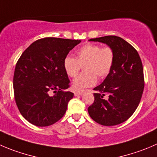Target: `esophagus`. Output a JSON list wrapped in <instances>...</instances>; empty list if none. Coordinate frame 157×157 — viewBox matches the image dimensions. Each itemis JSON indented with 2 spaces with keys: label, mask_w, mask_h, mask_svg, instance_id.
<instances>
[{
  "label": "esophagus",
  "mask_w": 157,
  "mask_h": 157,
  "mask_svg": "<svg viewBox=\"0 0 157 157\" xmlns=\"http://www.w3.org/2000/svg\"><path fill=\"white\" fill-rule=\"evenodd\" d=\"M83 94V91H75L74 95L75 96H81Z\"/></svg>",
  "instance_id": "obj_1"
}]
</instances>
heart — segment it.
<instances>
[{"label": "heart", "mask_w": 157, "mask_h": 157, "mask_svg": "<svg viewBox=\"0 0 157 157\" xmlns=\"http://www.w3.org/2000/svg\"><path fill=\"white\" fill-rule=\"evenodd\" d=\"M115 62V51L111 47L102 48L96 44H86L75 53V57L67 56L63 61V67L67 75L75 78L81 66L84 72L75 79L73 87L80 91L97 83V77L103 79L110 73Z\"/></svg>", "instance_id": "heart-1"}]
</instances>
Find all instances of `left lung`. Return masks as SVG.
<instances>
[{
	"label": "left lung",
	"instance_id": "8db88e82",
	"mask_svg": "<svg viewBox=\"0 0 157 157\" xmlns=\"http://www.w3.org/2000/svg\"><path fill=\"white\" fill-rule=\"evenodd\" d=\"M90 40L111 47L115 51V62L103 83L94 89L97 93L88 113L97 124L117 125L127 121L140 102L144 89L142 61L136 50L120 36L110 35Z\"/></svg>",
	"mask_w": 157,
	"mask_h": 157
}]
</instances>
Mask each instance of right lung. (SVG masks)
<instances>
[{
  "label": "right lung",
  "mask_w": 157,
  "mask_h": 157,
  "mask_svg": "<svg viewBox=\"0 0 157 157\" xmlns=\"http://www.w3.org/2000/svg\"><path fill=\"white\" fill-rule=\"evenodd\" d=\"M80 42L42 38L31 44L18 59L13 74L14 99L21 115L30 124L48 127L65 114L74 94L66 90L70 80L63 61Z\"/></svg>",
  "instance_id": "1"
}]
</instances>
